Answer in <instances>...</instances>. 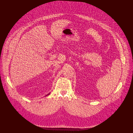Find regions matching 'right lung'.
Instances as JSON below:
<instances>
[{
  "mask_svg": "<svg viewBox=\"0 0 133 133\" xmlns=\"http://www.w3.org/2000/svg\"><path fill=\"white\" fill-rule=\"evenodd\" d=\"M49 94H50V93H49ZM49 94H47V95H46V96H47V95H49Z\"/></svg>",
  "mask_w": 133,
  "mask_h": 133,
  "instance_id": "right-lung-1",
  "label": "right lung"
}]
</instances>
